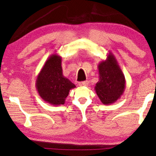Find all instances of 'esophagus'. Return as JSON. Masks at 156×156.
I'll use <instances>...</instances> for the list:
<instances>
[{
	"mask_svg": "<svg viewBox=\"0 0 156 156\" xmlns=\"http://www.w3.org/2000/svg\"><path fill=\"white\" fill-rule=\"evenodd\" d=\"M87 84H88V82L87 81H82V82H80L78 83V85L80 86H87Z\"/></svg>",
	"mask_w": 156,
	"mask_h": 156,
	"instance_id": "obj_1",
	"label": "esophagus"
}]
</instances>
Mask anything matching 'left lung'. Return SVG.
Wrapping results in <instances>:
<instances>
[{
  "label": "left lung",
  "instance_id": "1",
  "mask_svg": "<svg viewBox=\"0 0 156 156\" xmlns=\"http://www.w3.org/2000/svg\"><path fill=\"white\" fill-rule=\"evenodd\" d=\"M98 66L99 81L95 85V92L102 104H112L124 93L126 87L124 75L111 52Z\"/></svg>",
  "mask_w": 156,
  "mask_h": 156
}]
</instances>
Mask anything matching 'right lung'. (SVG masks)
Masks as SVG:
<instances>
[{
	"instance_id": "1",
	"label": "right lung",
	"mask_w": 156,
	"mask_h": 156,
	"mask_svg": "<svg viewBox=\"0 0 156 156\" xmlns=\"http://www.w3.org/2000/svg\"><path fill=\"white\" fill-rule=\"evenodd\" d=\"M37 90L46 102L50 105H63L70 90L76 87L71 80L63 76L61 57L54 54L49 57L36 80Z\"/></svg>"
}]
</instances>
